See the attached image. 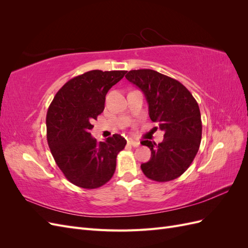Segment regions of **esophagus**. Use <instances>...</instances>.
<instances>
[{"label": "esophagus", "instance_id": "esophagus-1", "mask_svg": "<svg viewBox=\"0 0 248 248\" xmlns=\"http://www.w3.org/2000/svg\"><path fill=\"white\" fill-rule=\"evenodd\" d=\"M128 145H130V146H132V147H134V148H138L139 146H140V141H138V140H128Z\"/></svg>", "mask_w": 248, "mask_h": 248}]
</instances>
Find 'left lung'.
<instances>
[{
  "instance_id": "obj_1",
  "label": "left lung",
  "mask_w": 248,
  "mask_h": 248,
  "mask_svg": "<svg viewBox=\"0 0 248 248\" xmlns=\"http://www.w3.org/2000/svg\"><path fill=\"white\" fill-rule=\"evenodd\" d=\"M125 78L141 90L150 119L164 131L158 145L148 140L140 141L151 150V158L140 166L142 172L157 182L180 177L189 168L201 144L202 120L197 100L181 82L155 70H130Z\"/></svg>"
}]
</instances>
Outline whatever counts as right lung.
I'll return each mask as SVG.
<instances>
[{"label": "right lung", "mask_w": 248, "mask_h": 248, "mask_svg": "<svg viewBox=\"0 0 248 248\" xmlns=\"http://www.w3.org/2000/svg\"><path fill=\"white\" fill-rule=\"evenodd\" d=\"M127 71L91 70L73 78L59 90L46 115L47 142L64 176L81 188H98L116 170L117 155L126 140L114 136L104 141L91 137L93 121L104 109L108 90Z\"/></svg>", "instance_id": "add662e5"}]
</instances>
